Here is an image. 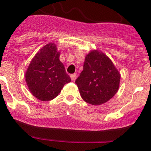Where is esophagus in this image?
I'll return each instance as SVG.
<instances>
[{"mask_svg": "<svg viewBox=\"0 0 151 151\" xmlns=\"http://www.w3.org/2000/svg\"><path fill=\"white\" fill-rule=\"evenodd\" d=\"M76 77H77V76H76V74H72L71 76H70V78H71V79H72V81H73V82H74L75 80L76 79Z\"/></svg>", "mask_w": 151, "mask_h": 151, "instance_id": "obj_1", "label": "esophagus"}]
</instances>
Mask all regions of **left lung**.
Segmentation results:
<instances>
[{
  "label": "left lung",
  "mask_w": 151,
  "mask_h": 151,
  "mask_svg": "<svg viewBox=\"0 0 151 151\" xmlns=\"http://www.w3.org/2000/svg\"><path fill=\"white\" fill-rule=\"evenodd\" d=\"M120 77L111 60L102 52L94 50L85 57L83 70L76 84L85 102L101 105L116 94Z\"/></svg>",
  "instance_id": "left-lung-1"
}]
</instances>
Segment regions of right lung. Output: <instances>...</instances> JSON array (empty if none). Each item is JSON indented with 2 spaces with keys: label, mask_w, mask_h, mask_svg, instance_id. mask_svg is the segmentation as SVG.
Masks as SVG:
<instances>
[{
  "label": "right lung",
  "mask_w": 151,
  "mask_h": 151,
  "mask_svg": "<svg viewBox=\"0 0 151 151\" xmlns=\"http://www.w3.org/2000/svg\"><path fill=\"white\" fill-rule=\"evenodd\" d=\"M26 81L31 93L38 100L55 98L64 85L71 82L55 44L44 46L31 61L26 73Z\"/></svg>",
  "instance_id": "obj_1"
}]
</instances>
